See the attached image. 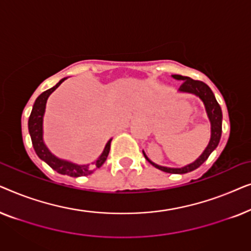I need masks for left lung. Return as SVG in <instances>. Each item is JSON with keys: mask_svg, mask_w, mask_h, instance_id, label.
I'll list each match as a JSON object with an SVG mask.
<instances>
[{"mask_svg": "<svg viewBox=\"0 0 251 251\" xmlns=\"http://www.w3.org/2000/svg\"><path fill=\"white\" fill-rule=\"evenodd\" d=\"M173 77L176 78V80L183 81V83H181L179 89H178V91L187 92V94H193L195 96H198V97L203 101L205 112H207L209 121H210V125H211L210 142H209L208 146L205 147L203 153H202L193 163H190L187 164V166L181 167V168H168V167L159 166V164L152 162V161L146 156L145 152L143 153H144V156H145V159L149 161L152 166L157 168L159 170H162L164 173H168V174H187L190 173V171L198 169V168L208 159L212 151L218 146V143L219 140H221V136H222L223 114H222V108L217 102V100H216L214 92L211 91V89L209 88L207 84L203 83L202 81L193 80V78L188 76H181V75H173Z\"/></svg>", "mask_w": 251, "mask_h": 251, "instance_id": "obj_1", "label": "left lung"}]
</instances>
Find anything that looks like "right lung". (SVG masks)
Here are the masks:
<instances>
[{
	"label": "right lung",
	"mask_w": 251,
	"mask_h": 251,
	"mask_svg": "<svg viewBox=\"0 0 251 251\" xmlns=\"http://www.w3.org/2000/svg\"><path fill=\"white\" fill-rule=\"evenodd\" d=\"M65 80H66V77L61 78L54 87L48 89L47 91L42 92V94L36 98V100L33 105L32 113H30L29 115L28 131L30 135V139H32L34 151H35L37 156H39L41 160H43L47 164H49V166L52 168L53 170H56L58 174L67 175V176L71 177L88 176V175L92 174L95 170H97L98 168H100L102 164H104L108 156L112 139H109L107 144H106L101 155L91 164H76L70 162V161L61 160L59 157L54 156L53 154L48 150V147L43 142V115L44 112H46L47 100L48 98H49V96L52 94Z\"/></svg>",
	"instance_id": "add662e5"
}]
</instances>
